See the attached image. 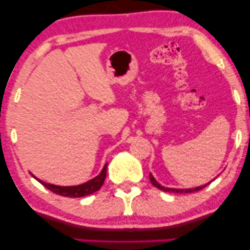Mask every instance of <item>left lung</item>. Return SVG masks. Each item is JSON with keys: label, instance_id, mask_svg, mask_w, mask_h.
I'll list each match as a JSON object with an SVG mask.
<instances>
[{"label": "left lung", "instance_id": "1", "mask_svg": "<svg viewBox=\"0 0 250 250\" xmlns=\"http://www.w3.org/2000/svg\"><path fill=\"white\" fill-rule=\"evenodd\" d=\"M149 177H150V181H151V183L153 184V186H155L156 188H158L159 190L165 191V192H174V193H190V192H194V191H199V190H201V189H204L205 187H207L208 184L210 183V182H209V183L205 184V186H200V187H197V188H192V189H173V188H165V187L160 186V184L155 180V177H153V176L151 175V173H150Z\"/></svg>", "mask_w": 250, "mask_h": 250}]
</instances>
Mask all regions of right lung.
<instances>
[{"label": "right lung", "mask_w": 250, "mask_h": 250, "mask_svg": "<svg viewBox=\"0 0 250 250\" xmlns=\"http://www.w3.org/2000/svg\"><path fill=\"white\" fill-rule=\"evenodd\" d=\"M105 175H107V164H105L104 169L101 170V173L99 174L98 176H95L94 179L87 181L86 183L80 184V186L75 187H60V186H54V184H49L43 182L35 177V179L39 181L41 184H43L46 189H49L52 192L60 194V196L63 197H69V198H80V197H85L88 196V194L94 193L95 191H98L102 187V184L104 182Z\"/></svg>", "instance_id": "add662e5"}]
</instances>
